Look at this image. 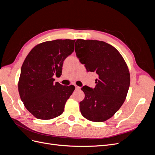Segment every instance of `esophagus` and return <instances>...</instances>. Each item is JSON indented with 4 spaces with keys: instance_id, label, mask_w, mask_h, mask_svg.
<instances>
[{
    "instance_id": "1",
    "label": "esophagus",
    "mask_w": 155,
    "mask_h": 155,
    "mask_svg": "<svg viewBox=\"0 0 155 155\" xmlns=\"http://www.w3.org/2000/svg\"><path fill=\"white\" fill-rule=\"evenodd\" d=\"M81 88V87H78V86H76V90H79V89Z\"/></svg>"
}]
</instances>
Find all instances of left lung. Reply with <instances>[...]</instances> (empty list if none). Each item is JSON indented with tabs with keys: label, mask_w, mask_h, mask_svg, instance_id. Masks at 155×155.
Instances as JSON below:
<instances>
[{
	"label": "left lung",
	"mask_w": 155,
	"mask_h": 155,
	"mask_svg": "<svg viewBox=\"0 0 155 155\" xmlns=\"http://www.w3.org/2000/svg\"><path fill=\"white\" fill-rule=\"evenodd\" d=\"M75 51L87 71L99 76L95 88H81L85 98L79 103L81 113L88 120L105 121L125 101L130 85L128 67L119 51L104 41L77 39Z\"/></svg>",
	"instance_id": "8db88e82"
}]
</instances>
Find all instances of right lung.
<instances>
[{"label": "right lung", "instance_id": "1", "mask_svg": "<svg viewBox=\"0 0 155 155\" xmlns=\"http://www.w3.org/2000/svg\"><path fill=\"white\" fill-rule=\"evenodd\" d=\"M76 40L57 39L37 45L23 63L18 92L26 109L35 118L50 120L61 114L75 87L54 82L60 77L64 59L74 50Z\"/></svg>", "mask_w": 155, "mask_h": 155}]
</instances>
